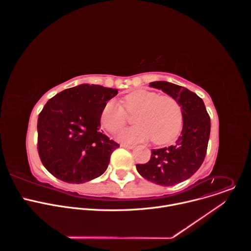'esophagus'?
<instances>
[{"label":"esophagus","instance_id":"34e87169","mask_svg":"<svg viewBox=\"0 0 251 251\" xmlns=\"http://www.w3.org/2000/svg\"><path fill=\"white\" fill-rule=\"evenodd\" d=\"M121 147L126 148V149H134L135 148L134 145H129V144H121Z\"/></svg>","mask_w":251,"mask_h":251}]
</instances>
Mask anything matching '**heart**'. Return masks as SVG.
Listing matches in <instances>:
<instances>
[{"label": "heart", "instance_id": "1", "mask_svg": "<svg viewBox=\"0 0 251 251\" xmlns=\"http://www.w3.org/2000/svg\"><path fill=\"white\" fill-rule=\"evenodd\" d=\"M122 106L115 100L107 101L100 114L102 126L112 134L119 132L127 123L129 113L137 111L134 121L137 125L122 131L118 138L126 143L153 139L155 144H167L181 131L183 111L180 103L171 95L138 89L125 95Z\"/></svg>", "mask_w": 251, "mask_h": 251}]
</instances>
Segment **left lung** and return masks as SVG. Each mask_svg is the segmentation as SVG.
Masks as SVG:
<instances>
[{
	"label": "left lung",
	"instance_id": "obj_1",
	"mask_svg": "<svg viewBox=\"0 0 251 251\" xmlns=\"http://www.w3.org/2000/svg\"><path fill=\"white\" fill-rule=\"evenodd\" d=\"M151 87L162 89L177 100L183 111V130L176 144L151 150L146 164H137L138 173L161 186H174L191 177L201 166L207 149L210 118L201 97L189 89L167 81H155Z\"/></svg>",
	"mask_w": 251,
	"mask_h": 251
}]
</instances>
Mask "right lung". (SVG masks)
I'll return each instance as SVG.
<instances>
[{
	"label": "right lung",
	"mask_w": 251,
	"mask_h": 251,
	"mask_svg": "<svg viewBox=\"0 0 251 251\" xmlns=\"http://www.w3.org/2000/svg\"><path fill=\"white\" fill-rule=\"evenodd\" d=\"M117 93L113 88L81 84L47 102L38 119V151L52 176L81 184L106 171L119 144L99 131L100 114Z\"/></svg>",
	"instance_id": "right-lung-1"
}]
</instances>
